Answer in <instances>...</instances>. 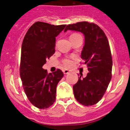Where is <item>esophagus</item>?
<instances>
[{
	"label": "esophagus",
	"instance_id": "34e87169",
	"mask_svg": "<svg viewBox=\"0 0 130 130\" xmlns=\"http://www.w3.org/2000/svg\"><path fill=\"white\" fill-rule=\"evenodd\" d=\"M63 72H64V74H68L70 72V70H67V69H64V70H63Z\"/></svg>",
	"mask_w": 130,
	"mask_h": 130
}]
</instances>
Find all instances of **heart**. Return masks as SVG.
Listing matches in <instances>:
<instances>
[{"mask_svg": "<svg viewBox=\"0 0 130 130\" xmlns=\"http://www.w3.org/2000/svg\"><path fill=\"white\" fill-rule=\"evenodd\" d=\"M73 34H72V35H73ZM64 64L66 66H70V65L71 64V61L69 59H65L64 60Z\"/></svg>", "mask_w": 130, "mask_h": 130, "instance_id": "1", "label": "heart"}]
</instances>
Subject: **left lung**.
<instances>
[{
  "instance_id": "1",
  "label": "left lung",
  "mask_w": 130,
  "mask_h": 130,
  "mask_svg": "<svg viewBox=\"0 0 130 130\" xmlns=\"http://www.w3.org/2000/svg\"><path fill=\"white\" fill-rule=\"evenodd\" d=\"M81 32L85 36L81 58L89 71L85 77L83 74L73 87L74 96L82 105L97 104L106 92L111 81L112 60L109 42L99 26L87 21L68 25L64 29Z\"/></svg>"
}]
</instances>
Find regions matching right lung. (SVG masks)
<instances>
[{
  "label": "right lung",
  "mask_w": 130,
  "mask_h": 130,
  "mask_svg": "<svg viewBox=\"0 0 130 130\" xmlns=\"http://www.w3.org/2000/svg\"><path fill=\"white\" fill-rule=\"evenodd\" d=\"M66 26L38 21L30 27L23 41L19 70L21 79L28 100L40 109H47L53 104L57 86L64 76L59 69L48 73L42 66L55 53L56 37Z\"/></svg>",
  "instance_id": "right-lung-1"
}]
</instances>
